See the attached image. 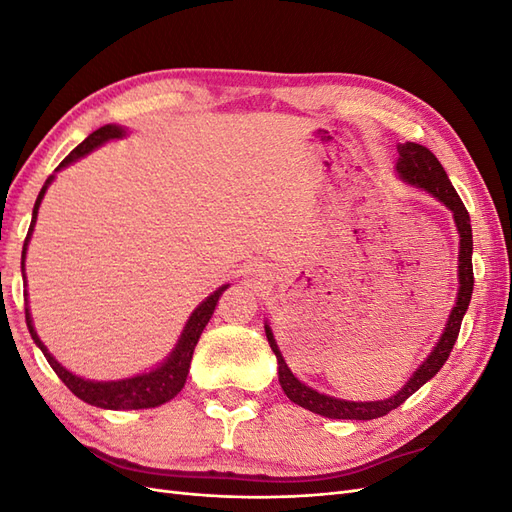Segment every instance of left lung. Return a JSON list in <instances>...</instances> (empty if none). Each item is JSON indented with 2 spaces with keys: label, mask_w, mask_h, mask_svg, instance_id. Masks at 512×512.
I'll return each mask as SVG.
<instances>
[{
  "label": "left lung",
  "mask_w": 512,
  "mask_h": 512,
  "mask_svg": "<svg viewBox=\"0 0 512 512\" xmlns=\"http://www.w3.org/2000/svg\"><path fill=\"white\" fill-rule=\"evenodd\" d=\"M397 173L401 179L414 185V188H423L425 192L436 196L440 203H444L448 209L453 211V218H455V224L459 230L457 303L453 307L451 316H448L444 333L440 337V342L436 344V348H433V352L423 361V365L414 371L404 389H401L397 395H393L389 399H382V401H346V399L329 397V395L309 389V386H305L301 380L294 378L290 367L284 361L280 348H277V344H275L269 324H265L269 346L275 352L277 365H280L277 367V376H280V384H282L284 393L297 406H301L309 412H316L320 416L350 418V421H371V418H380L384 414H389L391 410L399 408L412 393H416L427 380H431L442 369V365L448 359V354H451V350L457 342L463 314L468 312L472 290H474V271H472V226H470V213H468L466 205L461 203L459 194L455 192L453 183H451V179H448L446 170L442 168L438 158L433 156V153L423 145H418V143L399 145Z\"/></svg>",
  "instance_id": "8db88e82"
}]
</instances>
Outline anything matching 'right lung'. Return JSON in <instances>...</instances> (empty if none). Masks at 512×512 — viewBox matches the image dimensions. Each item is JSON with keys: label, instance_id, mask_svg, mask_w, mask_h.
Returning <instances> with one entry per match:
<instances>
[{"label": "right lung", "instance_id": "add662e5", "mask_svg": "<svg viewBox=\"0 0 512 512\" xmlns=\"http://www.w3.org/2000/svg\"><path fill=\"white\" fill-rule=\"evenodd\" d=\"M123 134H126V130L119 128V126H102L100 130L91 132L85 141L70 151V156L61 162L57 166L64 168L68 164H72L74 160H79L83 156H87L89 151H94L96 147H100L102 143L106 141H113V138H121ZM53 181V177L46 179L44 188L40 190L38 198H36V205H34V215H32V226H29V232H27V239H25V245H23V262H25V252H27V243H29V235H32L34 230V224H36V218H38V207L42 203L44 198V192L46 188H49V183ZM21 262V265H23ZM228 288V284L220 286L218 290H215L213 294H209V297L200 303L188 324H185V329L179 337V342L175 346V350L170 352L168 359L156 367L147 371V374H141V376H134V378H126V380H111V382H96V380H85V378H79L74 376L72 371H68L64 365H59L55 361V356L46 350V346L40 342V337L34 329L32 324V316H29V309L25 307V320H27V329H29V335H32V339L36 342V346L42 350V354L46 356V361H49V365L53 367L55 374L59 376V380L64 382L68 389L83 399L85 404H91V406H98V408H106V410H143V408H156V406H162L166 404V401L173 399L185 384V378H188V371H190V363H192V354H194V348L198 344V337L200 333H203V329L207 327V322L211 320L213 312H215V305H218L222 292Z\"/></svg>", "mask_w": 512, "mask_h": 512}]
</instances>
